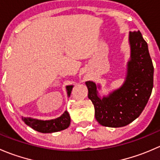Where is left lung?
Instances as JSON below:
<instances>
[{
    "label": "left lung",
    "instance_id": "8db88e82",
    "mask_svg": "<svg viewBox=\"0 0 160 160\" xmlns=\"http://www.w3.org/2000/svg\"><path fill=\"white\" fill-rule=\"evenodd\" d=\"M128 40L130 60L126 78L120 88L101 98L96 83L86 82L88 98L94 106L95 118L103 126L119 128L130 124L141 114L151 96L154 67L147 42L139 31L130 32Z\"/></svg>",
    "mask_w": 160,
    "mask_h": 160
}]
</instances>
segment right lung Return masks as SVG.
<instances>
[{"instance_id": "obj_1", "label": "right lung", "mask_w": 160, "mask_h": 160, "mask_svg": "<svg viewBox=\"0 0 160 160\" xmlns=\"http://www.w3.org/2000/svg\"><path fill=\"white\" fill-rule=\"evenodd\" d=\"M72 85L67 86V94L70 96L72 89ZM25 124L37 132L42 133H52V132H59L68 128L70 125V117L68 111H66L60 117L52 120L42 121L32 118H22Z\"/></svg>"}]
</instances>
